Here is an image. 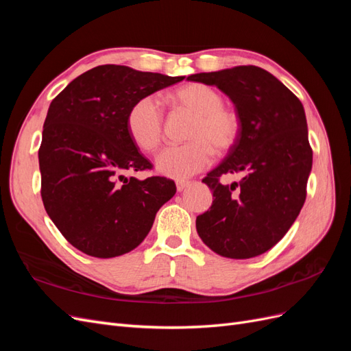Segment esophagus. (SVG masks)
I'll list each match as a JSON object with an SVG mask.
<instances>
[{
    "instance_id": "1",
    "label": "esophagus",
    "mask_w": 351,
    "mask_h": 351,
    "mask_svg": "<svg viewBox=\"0 0 351 351\" xmlns=\"http://www.w3.org/2000/svg\"><path fill=\"white\" fill-rule=\"evenodd\" d=\"M189 184H190V182H187V180H177V182H176L178 192H182V190H184Z\"/></svg>"
}]
</instances>
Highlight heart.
<instances>
[{
	"label": "heart",
	"mask_w": 351,
	"mask_h": 351,
	"mask_svg": "<svg viewBox=\"0 0 351 351\" xmlns=\"http://www.w3.org/2000/svg\"><path fill=\"white\" fill-rule=\"evenodd\" d=\"M176 110L193 115L186 139L169 146L156 158L158 171L171 178H187L209 167L214 152L226 155L234 149L241 133V117L224 97L205 83H187L169 95ZM132 141L146 152H155L164 139V112L152 97L137 99L125 119Z\"/></svg>",
	"instance_id": "heart-1"
}]
</instances>
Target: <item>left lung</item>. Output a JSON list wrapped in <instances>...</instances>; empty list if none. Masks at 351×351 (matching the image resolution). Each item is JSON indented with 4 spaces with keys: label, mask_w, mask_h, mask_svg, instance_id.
I'll return each instance as SVG.
<instances>
[{
    "label": "left lung",
    "mask_w": 351,
    "mask_h": 351,
    "mask_svg": "<svg viewBox=\"0 0 351 351\" xmlns=\"http://www.w3.org/2000/svg\"><path fill=\"white\" fill-rule=\"evenodd\" d=\"M187 80L215 84L241 117L234 149L202 180L215 199L197 215V234L221 256H259L285 236L306 200L313 152L303 105L256 66L197 73ZM236 172L245 174L239 184L220 183L222 175Z\"/></svg>",
    "instance_id": "left-lung-1"
}]
</instances>
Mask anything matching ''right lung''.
I'll return each instance as SVG.
<instances>
[{"label": "right lung", "instance_id": "1", "mask_svg": "<svg viewBox=\"0 0 351 351\" xmlns=\"http://www.w3.org/2000/svg\"><path fill=\"white\" fill-rule=\"evenodd\" d=\"M183 79L105 64L52 99L39 146L40 196L71 246L95 258L129 253L176 195L167 177L125 176L154 167L137 151L125 119L137 99Z\"/></svg>", "mask_w": 351, "mask_h": 351}]
</instances>
